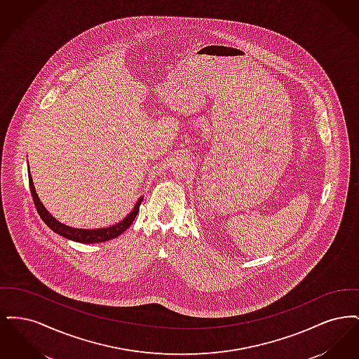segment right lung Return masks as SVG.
<instances>
[{"label":"right lung","instance_id":"right-lung-1","mask_svg":"<svg viewBox=\"0 0 359 359\" xmlns=\"http://www.w3.org/2000/svg\"><path fill=\"white\" fill-rule=\"evenodd\" d=\"M29 177V188H31V194H32V199H34V207L40 215V218L44 221V223L53 230L56 234L65 237V238L71 239V241H76L81 243H98V242H104L109 239L116 238L121 236L132 223L136 219L140 205L142 202V198H140L137 201L135 208L132 210V212L122 219L121 222L116 223L113 226L109 227H103V229H95V230H87V229H75V227H69L63 223L59 222L57 219H55L51 214L46 210V207L40 202L36 189L34 187V182H32V176L31 173H28Z\"/></svg>","mask_w":359,"mask_h":359}]
</instances>
